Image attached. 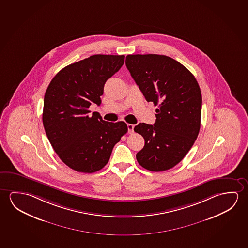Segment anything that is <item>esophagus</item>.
I'll return each mask as SVG.
<instances>
[{
  "label": "esophagus",
  "instance_id": "obj_1",
  "mask_svg": "<svg viewBox=\"0 0 248 248\" xmlns=\"http://www.w3.org/2000/svg\"><path fill=\"white\" fill-rule=\"evenodd\" d=\"M127 127H128V132L130 134H132L134 132V127L135 125L134 124H127Z\"/></svg>",
  "mask_w": 248,
  "mask_h": 248
}]
</instances>
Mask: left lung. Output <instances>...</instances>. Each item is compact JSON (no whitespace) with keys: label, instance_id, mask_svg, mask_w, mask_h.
<instances>
[{"label":"left lung","instance_id":"obj_1","mask_svg":"<svg viewBox=\"0 0 248 248\" xmlns=\"http://www.w3.org/2000/svg\"><path fill=\"white\" fill-rule=\"evenodd\" d=\"M125 64L146 100L158 106L154 125L140 123L134 128L145 141L137 160L149 171H166L182 160L198 138L199 85L185 66L164 55H128Z\"/></svg>","mask_w":248,"mask_h":248}]
</instances>
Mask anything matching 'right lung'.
I'll return each mask as SVG.
<instances>
[{"label":"right lung","instance_id":"right-lung-1","mask_svg":"<svg viewBox=\"0 0 248 248\" xmlns=\"http://www.w3.org/2000/svg\"><path fill=\"white\" fill-rule=\"evenodd\" d=\"M124 62V55H93L66 66L47 88L44 128L57 155L75 171L92 173L102 169L128 131L125 123L107 122L88 110L92 104H101L106 81Z\"/></svg>","mask_w":248,"mask_h":248}]
</instances>
